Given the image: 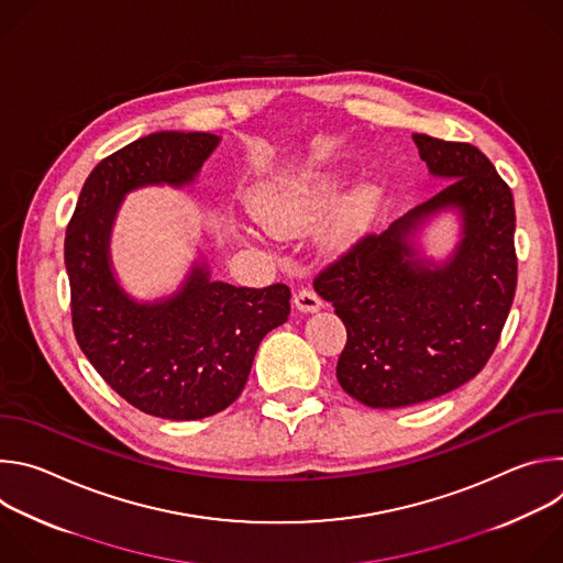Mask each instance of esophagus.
Here are the masks:
<instances>
[{
    "label": "esophagus",
    "mask_w": 563,
    "mask_h": 563,
    "mask_svg": "<svg viewBox=\"0 0 563 563\" xmlns=\"http://www.w3.org/2000/svg\"><path fill=\"white\" fill-rule=\"evenodd\" d=\"M294 305L298 311H305V313H313L318 311L320 307H323V300L318 298V294L313 289H300L296 296H294Z\"/></svg>",
    "instance_id": "34e87169"
}]
</instances>
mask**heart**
<instances>
[{
  "label": "heart",
  "instance_id": "1",
  "mask_svg": "<svg viewBox=\"0 0 563 563\" xmlns=\"http://www.w3.org/2000/svg\"><path fill=\"white\" fill-rule=\"evenodd\" d=\"M339 185L330 172H305L291 178L274 180L254 191L250 205L256 220L276 235H289L307 229L323 216L336 200ZM365 216L361 194L345 200L328 240L332 245H345L358 231Z\"/></svg>",
  "mask_w": 563,
  "mask_h": 563
}]
</instances>
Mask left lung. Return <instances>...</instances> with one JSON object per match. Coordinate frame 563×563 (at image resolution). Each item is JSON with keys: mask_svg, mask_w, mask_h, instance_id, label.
<instances>
[{"mask_svg": "<svg viewBox=\"0 0 563 563\" xmlns=\"http://www.w3.org/2000/svg\"><path fill=\"white\" fill-rule=\"evenodd\" d=\"M412 137L430 174L450 183L313 280L347 330L341 387L383 410L443 396L484 369L517 287L510 187L476 146ZM445 210L457 213L462 235L445 262H434L416 235Z\"/></svg>", "mask_w": 563, "mask_h": 563, "instance_id": "8db88e82", "label": "left lung"}]
</instances>
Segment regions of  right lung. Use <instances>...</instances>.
Listing matches in <instances>:
<instances>
[{"label":"right lung","instance_id":"1","mask_svg":"<svg viewBox=\"0 0 563 563\" xmlns=\"http://www.w3.org/2000/svg\"><path fill=\"white\" fill-rule=\"evenodd\" d=\"M213 133L159 131L102 163L77 198L64 240L73 332L98 374L144 415L196 421L243 391L261 341L289 316V287H233L196 261L172 296L135 300L111 265V231L126 194L194 185Z\"/></svg>","mask_w":563,"mask_h":563}]
</instances>
